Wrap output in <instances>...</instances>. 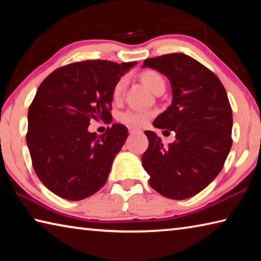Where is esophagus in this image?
Instances as JSON below:
<instances>
[{
	"label": "esophagus",
	"instance_id": "1",
	"mask_svg": "<svg viewBox=\"0 0 261 261\" xmlns=\"http://www.w3.org/2000/svg\"><path fill=\"white\" fill-rule=\"evenodd\" d=\"M129 132L131 135H135V134H140V130L137 129V127H129Z\"/></svg>",
	"mask_w": 261,
	"mask_h": 261
}]
</instances>
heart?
Here are the masks:
<instances>
[{
	"instance_id": "b5f03b06",
	"label": "heart",
	"mask_w": 261,
	"mask_h": 261,
	"mask_svg": "<svg viewBox=\"0 0 261 261\" xmlns=\"http://www.w3.org/2000/svg\"><path fill=\"white\" fill-rule=\"evenodd\" d=\"M140 79L145 85H146L153 93H158L159 91H165L166 88V82L160 73L153 70H147L140 74ZM126 86V78L122 77L118 79L115 84L113 88V99L120 100L123 95V92L125 90ZM152 114L149 112H145V110L139 109H132L127 110V112L122 113L120 115V120L125 123L127 125L132 126H143L146 124L149 118H151Z\"/></svg>"
}]
</instances>
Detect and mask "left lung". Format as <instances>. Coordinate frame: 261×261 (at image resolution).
Here are the masks:
<instances>
[{
	"label": "left lung",
	"mask_w": 261,
	"mask_h": 261,
	"mask_svg": "<svg viewBox=\"0 0 261 261\" xmlns=\"http://www.w3.org/2000/svg\"><path fill=\"white\" fill-rule=\"evenodd\" d=\"M143 68L169 79L171 105L153 126L175 131L176 139L165 146L155 132L145 131L148 148L141 162L155 191L170 199H187L213 182L231 148L227 92L211 70L180 53L145 60Z\"/></svg>",
	"instance_id": "8db88e82"
}]
</instances>
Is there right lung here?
Segmentation results:
<instances>
[{
  "label": "right lung",
  "instance_id": "obj_1",
  "mask_svg": "<svg viewBox=\"0 0 261 261\" xmlns=\"http://www.w3.org/2000/svg\"><path fill=\"white\" fill-rule=\"evenodd\" d=\"M137 62L85 61L55 70L39 86L28 114L26 143L42 184L56 196L82 200L103 187L127 129L88 131L92 120H108L113 88Z\"/></svg>",
  "mask_w": 261,
  "mask_h": 261
}]
</instances>
